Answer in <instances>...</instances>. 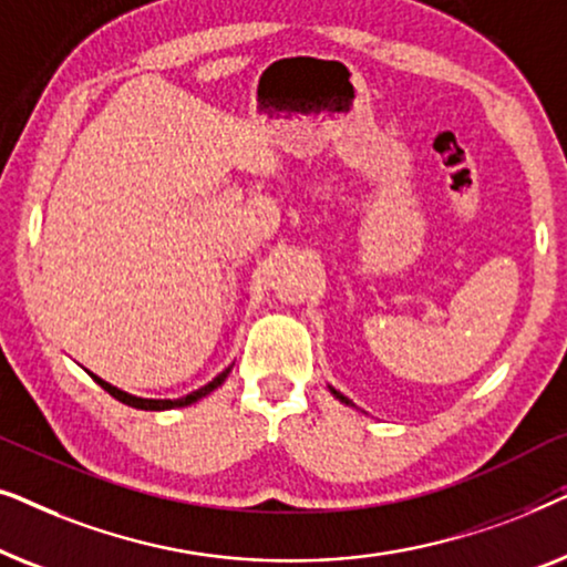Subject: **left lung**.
I'll return each mask as SVG.
<instances>
[{
  "instance_id": "obj_1",
  "label": "left lung",
  "mask_w": 567,
  "mask_h": 567,
  "mask_svg": "<svg viewBox=\"0 0 567 567\" xmlns=\"http://www.w3.org/2000/svg\"><path fill=\"white\" fill-rule=\"evenodd\" d=\"M330 392H332V394H336V398H338L340 402H343V405H351V408H353V402H351V400H348V398H346V394H340L338 390H332V386H330Z\"/></svg>"
}]
</instances>
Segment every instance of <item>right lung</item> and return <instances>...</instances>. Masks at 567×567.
<instances>
[{
    "label": "right lung",
    "mask_w": 567,
    "mask_h": 567,
    "mask_svg": "<svg viewBox=\"0 0 567 567\" xmlns=\"http://www.w3.org/2000/svg\"><path fill=\"white\" fill-rule=\"evenodd\" d=\"M231 367H235V363H231ZM231 367L229 369H224L219 377H214L212 382L208 384H204V386H198L196 392H188V394H183V398H175V400H154V398H136V394H131V392H123V390H118V386H113L111 382H105V379H100L97 374H92V371H87V374L95 379V382L103 386V390L107 392V394H113L115 400H121L123 405H131V408H136V410H173V408H188V405H193V402H198V400H204L206 394H212L216 386H221L224 384V379L229 377V371H231Z\"/></svg>",
    "instance_id": "obj_1"
}]
</instances>
